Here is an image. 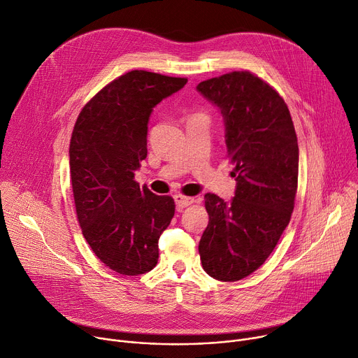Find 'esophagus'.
<instances>
[{
	"instance_id": "1",
	"label": "esophagus",
	"mask_w": 358,
	"mask_h": 358,
	"mask_svg": "<svg viewBox=\"0 0 358 358\" xmlns=\"http://www.w3.org/2000/svg\"><path fill=\"white\" fill-rule=\"evenodd\" d=\"M175 202H176V206L179 208V209H183V208H186V206H189V205H192L195 202V199L194 198H190V196H185V195H175Z\"/></svg>"
}]
</instances>
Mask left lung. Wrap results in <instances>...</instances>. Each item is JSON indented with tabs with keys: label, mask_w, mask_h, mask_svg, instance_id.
<instances>
[{
	"label": "left lung",
	"mask_w": 358,
	"mask_h": 358,
	"mask_svg": "<svg viewBox=\"0 0 358 358\" xmlns=\"http://www.w3.org/2000/svg\"><path fill=\"white\" fill-rule=\"evenodd\" d=\"M196 89L221 110L236 180L231 203L205 195L209 224L199 255L208 275L234 282L266 261L289 224L298 187L296 133L284 99L251 71L213 77Z\"/></svg>",
	"instance_id": "8db88e82"
}]
</instances>
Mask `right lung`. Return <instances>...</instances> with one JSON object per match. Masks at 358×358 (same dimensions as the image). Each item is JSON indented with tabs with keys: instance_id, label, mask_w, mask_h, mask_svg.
I'll use <instances>...</instances> for the list:
<instances>
[{
	"instance_id": "add662e5",
	"label": "right lung",
	"mask_w": 358,
	"mask_h": 358,
	"mask_svg": "<svg viewBox=\"0 0 358 358\" xmlns=\"http://www.w3.org/2000/svg\"><path fill=\"white\" fill-rule=\"evenodd\" d=\"M186 81L131 70L92 97L76 120L69 153L77 219L94 255L117 273L156 266L159 236L175 215L173 198L141 189L134 172L148 156L153 107Z\"/></svg>"
}]
</instances>
